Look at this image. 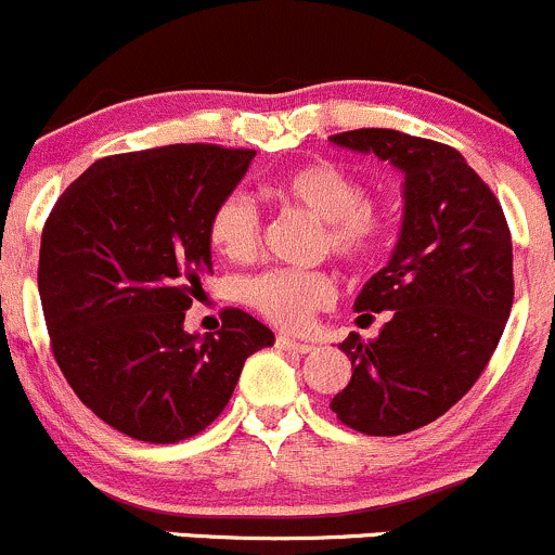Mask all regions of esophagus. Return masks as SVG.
Returning <instances> with one entry per match:
<instances>
[{
    "label": "esophagus",
    "mask_w": 555,
    "mask_h": 555,
    "mask_svg": "<svg viewBox=\"0 0 555 555\" xmlns=\"http://www.w3.org/2000/svg\"><path fill=\"white\" fill-rule=\"evenodd\" d=\"M278 350H285V352H299V356H305V352H312V345H307V341H299V339H291V336H278Z\"/></svg>",
    "instance_id": "esophagus-1"
}]
</instances>
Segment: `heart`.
Wrapping results in <instances>:
<instances>
[{
	"mask_svg": "<svg viewBox=\"0 0 555 555\" xmlns=\"http://www.w3.org/2000/svg\"><path fill=\"white\" fill-rule=\"evenodd\" d=\"M272 197L310 214L323 224V248L347 264L374 259L385 245L387 216L365 203L363 184L328 159L296 165L270 184ZM259 210L243 194H227L208 219V240L230 261H245L259 248ZM243 299L283 328H305L334 299V280L320 270H270L245 280Z\"/></svg>",
	"mask_w": 555,
	"mask_h": 555,
	"instance_id": "b5f03b06",
	"label": "heart"
}]
</instances>
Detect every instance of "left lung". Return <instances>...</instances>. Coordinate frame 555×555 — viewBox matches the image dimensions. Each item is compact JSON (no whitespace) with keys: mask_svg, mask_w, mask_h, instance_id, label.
<instances>
[{"mask_svg":"<svg viewBox=\"0 0 555 555\" xmlns=\"http://www.w3.org/2000/svg\"><path fill=\"white\" fill-rule=\"evenodd\" d=\"M403 176V221L390 261L365 280L356 310L387 312L376 339L339 345L352 379L331 409L365 436L436 422L476 385L513 307L505 214L460 152L387 128L331 135Z\"/></svg>","mask_w":555,"mask_h":555,"instance_id":"8db88e82","label":"left lung"}]
</instances>
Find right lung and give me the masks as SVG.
Returning <instances> with one entry per match:
<instances>
[{"label": "right lung", "instance_id": "add662e5", "mask_svg": "<svg viewBox=\"0 0 555 555\" xmlns=\"http://www.w3.org/2000/svg\"><path fill=\"white\" fill-rule=\"evenodd\" d=\"M254 157L173 144L99 159L44 224L39 299L55 361L79 401L135 441L197 436L230 403L243 363L275 345L243 310H227L216 334L184 328L214 272L210 210Z\"/></svg>", "mask_w": 555, "mask_h": 555}]
</instances>
